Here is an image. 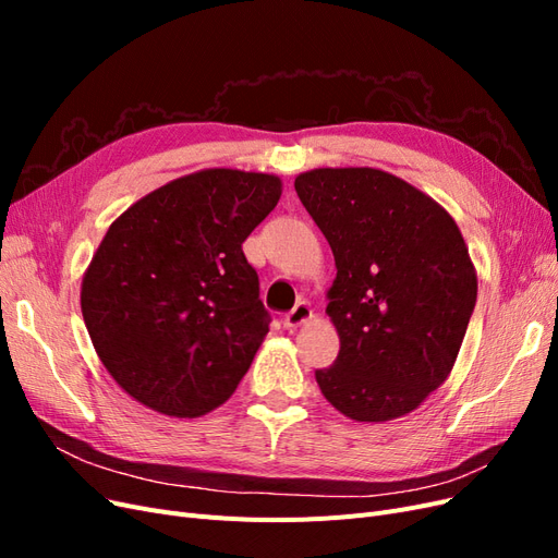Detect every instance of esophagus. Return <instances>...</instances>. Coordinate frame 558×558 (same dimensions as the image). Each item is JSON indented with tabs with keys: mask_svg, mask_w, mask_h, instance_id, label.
I'll use <instances>...</instances> for the list:
<instances>
[{
	"mask_svg": "<svg viewBox=\"0 0 558 558\" xmlns=\"http://www.w3.org/2000/svg\"><path fill=\"white\" fill-rule=\"evenodd\" d=\"M312 316H314V312H312V307L307 305V302H298V305L283 316V328L286 330H295L300 326H305Z\"/></svg>",
	"mask_w": 558,
	"mask_h": 558,
	"instance_id": "obj_1",
	"label": "esophagus"
}]
</instances>
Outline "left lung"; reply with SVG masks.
I'll return each mask as SVG.
<instances>
[{"label":"left lung","instance_id":"left-lung-1","mask_svg":"<svg viewBox=\"0 0 558 558\" xmlns=\"http://www.w3.org/2000/svg\"><path fill=\"white\" fill-rule=\"evenodd\" d=\"M295 191L332 248L328 289L340 353L316 369L337 412L384 424L451 375L477 300V272L451 214L375 167H316Z\"/></svg>","mask_w":558,"mask_h":558}]
</instances>
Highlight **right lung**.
<instances>
[{
    "label": "right lung",
    "instance_id": "right-lung-1",
    "mask_svg": "<svg viewBox=\"0 0 558 558\" xmlns=\"http://www.w3.org/2000/svg\"><path fill=\"white\" fill-rule=\"evenodd\" d=\"M279 197L275 174L209 167L150 191L109 226L83 272L81 312L130 398L195 418L234 393L267 335L242 244Z\"/></svg>",
    "mask_w": 558,
    "mask_h": 558
}]
</instances>
